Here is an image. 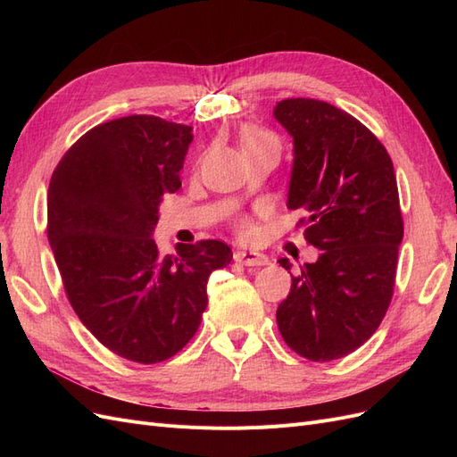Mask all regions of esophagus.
Segmentation results:
<instances>
[{
  "label": "esophagus",
  "mask_w": 457,
  "mask_h": 457,
  "mask_svg": "<svg viewBox=\"0 0 457 457\" xmlns=\"http://www.w3.org/2000/svg\"><path fill=\"white\" fill-rule=\"evenodd\" d=\"M234 259L245 267H262V265H269V257L265 253H259V252H237L234 253Z\"/></svg>",
  "instance_id": "1"
}]
</instances>
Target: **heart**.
I'll return each mask as SVG.
<instances>
[{
	"label": "heart",
	"instance_id": "b5f03b06",
	"mask_svg": "<svg viewBox=\"0 0 457 457\" xmlns=\"http://www.w3.org/2000/svg\"><path fill=\"white\" fill-rule=\"evenodd\" d=\"M267 145L280 146L278 141H276V137L270 131H267V129H261V128H245V129H242V133H240L242 152L253 150V148H259V146H267ZM240 228H242V232H250L252 230L250 223H242Z\"/></svg>",
	"mask_w": 457,
	"mask_h": 457
}]
</instances>
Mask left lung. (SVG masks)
Returning a JSON list of instances; mask_svg holds the SVG:
<instances>
[{
	"label": "left lung",
	"mask_w": 457,
	"mask_h": 457,
	"mask_svg": "<svg viewBox=\"0 0 457 457\" xmlns=\"http://www.w3.org/2000/svg\"><path fill=\"white\" fill-rule=\"evenodd\" d=\"M274 118L294 139L287 207L307 212L299 223L320 250L292 276L276 322L299 356L336 361L373 336L393 297L404 237L395 168L378 137L334 104L286 99Z\"/></svg>",
	"instance_id": "left-lung-1"
}]
</instances>
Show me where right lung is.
Returning a JSON list of instances; mask_svg holds the SVG:
<instances>
[{
    "label": "right lung",
    "mask_w": 457,
    "mask_h": 457,
    "mask_svg": "<svg viewBox=\"0 0 457 457\" xmlns=\"http://www.w3.org/2000/svg\"><path fill=\"white\" fill-rule=\"evenodd\" d=\"M192 128L135 114L101 123L66 150L47 192V238L64 292L114 354L163 362L195 337L207 280L232 252L220 240L162 255L152 230L162 196L181 188Z\"/></svg>",
    "instance_id": "1"
}]
</instances>
